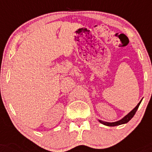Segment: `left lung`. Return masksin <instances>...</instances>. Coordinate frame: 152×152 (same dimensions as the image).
Wrapping results in <instances>:
<instances>
[{"label": "left lung", "instance_id": "8db88e82", "mask_svg": "<svg viewBox=\"0 0 152 152\" xmlns=\"http://www.w3.org/2000/svg\"><path fill=\"white\" fill-rule=\"evenodd\" d=\"M140 103H141V101L139 102L138 104L136 106L135 108L133 109V110H132V111L130 112L128 115H126L124 118H122L121 120L118 121L113 122V123H108V122H104V121H99V122L102 124H104V125H106V126H118V125H121V124L128 123V122L132 118L133 116L134 115V114H135V113L137 112V109H138Z\"/></svg>", "mask_w": 152, "mask_h": 152}]
</instances>
